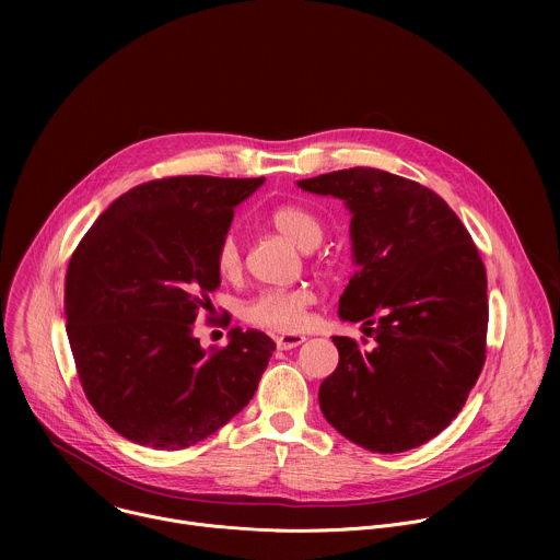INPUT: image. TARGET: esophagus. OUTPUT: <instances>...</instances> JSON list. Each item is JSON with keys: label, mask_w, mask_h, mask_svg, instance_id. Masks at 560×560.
I'll use <instances>...</instances> for the list:
<instances>
[{"label": "esophagus", "mask_w": 560, "mask_h": 560, "mask_svg": "<svg viewBox=\"0 0 560 560\" xmlns=\"http://www.w3.org/2000/svg\"><path fill=\"white\" fill-rule=\"evenodd\" d=\"M275 341H277V348H279V350H292V348L301 346V343L305 341V337H303V335H281V337H277Z\"/></svg>", "instance_id": "obj_1"}]
</instances>
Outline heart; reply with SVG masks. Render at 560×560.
I'll list each match as a JSON object with an SVG mask.
<instances>
[{
  "label": "heart",
  "mask_w": 560,
  "mask_h": 560,
  "mask_svg": "<svg viewBox=\"0 0 560 560\" xmlns=\"http://www.w3.org/2000/svg\"><path fill=\"white\" fill-rule=\"evenodd\" d=\"M268 223L301 250L316 248L324 238V221L318 219L312 210L299 203L277 206L268 214ZM217 270L225 279L236 277L238 270H242V255H238L236 238L232 234L223 236L217 248ZM312 303H314V294L307 288L266 290L244 307V316L246 322L259 328H268L277 332H294L303 328L307 318V307Z\"/></svg>",
  "instance_id": "1"
}]
</instances>
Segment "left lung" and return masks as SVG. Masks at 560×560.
Returning a JSON list of instances; mask_svg holds the SVG:
<instances>
[{"instance_id":"obj_1","label":"left lung","mask_w":560,"mask_h":560,"mask_svg":"<svg viewBox=\"0 0 560 560\" xmlns=\"http://www.w3.org/2000/svg\"><path fill=\"white\" fill-rule=\"evenodd\" d=\"M296 186L350 210L357 272L339 316L363 322L374 339L363 350L332 337L339 365L318 387V406L339 434L370 452L415 450L456 419L483 370L486 266L454 210L417 182L350 168Z\"/></svg>"}]
</instances>
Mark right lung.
I'll return each mask as SVG.
<instances>
[{"mask_svg":"<svg viewBox=\"0 0 560 560\" xmlns=\"http://www.w3.org/2000/svg\"><path fill=\"white\" fill-rule=\"evenodd\" d=\"M264 182L190 175L141 184L72 253L63 314L77 374L97 415L128 441L190 447L255 396L275 341L232 328L225 348L203 350L192 324L221 283L217 248L234 208Z\"/></svg>","mask_w":560,"mask_h":560,"instance_id":"add662e5","label":"right lung"}]
</instances>
